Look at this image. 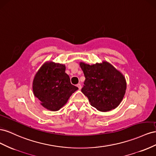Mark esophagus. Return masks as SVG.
<instances>
[{
    "mask_svg": "<svg viewBox=\"0 0 156 156\" xmlns=\"http://www.w3.org/2000/svg\"><path fill=\"white\" fill-rule=\"evenodd\" d=\"M77 87H78L79 90H81V89H82V86H81L80 83H78L77 84Z\"/></svg>",
    "mask_w": 156,
    "mask_h": 156,
    "instance_id": "obj_1",
    "label": "esophagus"
}]
</instances>
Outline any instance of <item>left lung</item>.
Returning a JSON list of instances; mask_svg holds the SVG:
<instances>
[{"mask_svg": "<svg viewBox=\"0 0 156 156\" xmlns=\"http://www.w3.org/2000/svg\"><path fill=\"white\" fill-rule=\"evenodd\" d=\"M80 65L86 78L82 92L91 105L101 112L116 108L126 90L123 76L105 61L93 65L80 63Z\"/></svg>", "mask_w": 156, "mask_h": 156, "instance_id": "1", "label": "left lung"}]
</instances>
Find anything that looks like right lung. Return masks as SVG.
Returning a JSON list of instances; mask_svg holds the SVG:
<instances>
[{
    "instance_id": "add662e5",
    "label": "right lung",
    "mask_w": 156,
    "mask_h": 156,
    "mask_svg": "<svg viewBox=\"0 0 156 156\" xmlns=\"http://www.w3.org/2000/svg\"><path fill=\"white\" fill-rule=\"evenodd\" d=\"M64 65L50 62L39 69L33 80L34 96L44 108L59 110L78 87L71 84Z\"/></svg>"
}]
</instances>
